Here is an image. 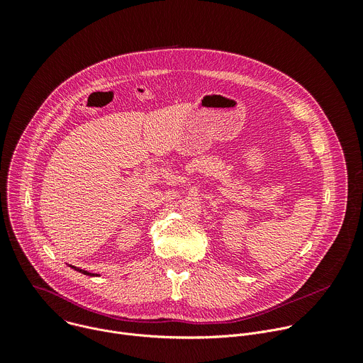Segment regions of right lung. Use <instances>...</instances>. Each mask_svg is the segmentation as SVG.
<instances>
[{
    "instance_id": "1",
    "label": "right lung",
    "mask_w": 363,
    "mask_h": 363,
    "mask_svg": "<svg viewBox=\"0 0 363 363\" xmlns=\"http://www.w3.org/2000/svg\"><path fill=\"white\" fill-rule=\"evenodd\" d=\"M73 269H74L76 272H79V273H82V274H86V276H90V277H94V276H97V274H94V273H89V272H86V270H82V269H77V267H74V266H73Z\"/></svg>"
}]
</instances>
